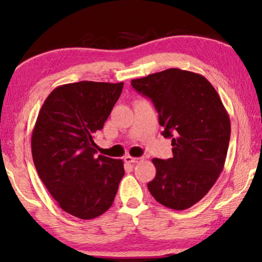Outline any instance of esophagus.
<instances>
[{
    "mask_svg": "<svg viewBox=\"0 0 262 262\" xmlns=\"http://www.w3.org/2000/svg\"><path fill=\"white\" fill-rule=\"evenodd\" d=\"M143 160H144V157H132V156L124 157V161L126 163H138V162H142Z\"/></svg>",
    "mask_w": 262,
    "mask_h": 262,
    "instance_id": "esophagus-1",
    "label": "esophagus"
}]
</instances>
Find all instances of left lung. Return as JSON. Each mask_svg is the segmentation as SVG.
Segmentation results:
<instances>
[{
	"instance_id": "left-lung-1",
	"label": "left lung",
	"mask_w": 262,
	"mask_h": 262,
	"mask_svg": "<svg viewBox=\"0 0 262 262\" xmlns=\"http://www.w3.org/2000/svg\"><path fill=\"white\" fill-rule=\"evenodd\" d=\"M151 100L171 139L173 157L154 159L156 175L148 184L151 195L173 210H186L203 199L224 168L230 119L212 84L202 75L167 69L131 81Z\"/></svg>"
}]
</instances>
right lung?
<instances>
[{"label": "right lung", "instance_id": "1", "mask_svg": "<svg viewBox=\"0 0 262 262\" xmlns=\"http://www.w3.org/2000/svg\"><path fill=\"white\" fill-rule=\"evenodd\" d=\"M123 82L81 81L53 89L32 132L35 169L60 209L81 220L112 206L125 170L121 160L96 155L101 130L123 91Z\"/></svg>", "mask_w": 262, "mask_h": 262}]
</instances>
